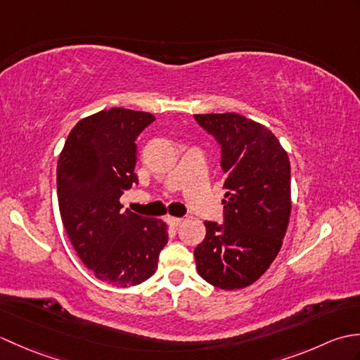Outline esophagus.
Masks as SVG:
<instances>
[{"label": "esophagus", "instance_id": "1", "mask_svg": "<svg viewBox=\"0 0 360 360\" xmlns=\"http://www.w3.org/2000/svg\"><path fill=\"white\" fill-rule=\"evenodd\" d=\"M182 221H184V219H182V218H176V217H168V218H167V223L170 224V226H173V227L179 226V224L182 223Z\"/></svg>", "mask_w": 360, "mask_h": 360}]
</instances>
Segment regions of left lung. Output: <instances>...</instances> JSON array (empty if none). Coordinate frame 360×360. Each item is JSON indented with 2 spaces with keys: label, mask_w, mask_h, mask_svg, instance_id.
<instances>
[{
  "label": "left lung",
  "mask_w": 360,
  "mask_h": 360,
  "mask_svg": "<svg viewBox=\"0 0 360 360\" xmlns=\"http://www.w3.org/2000/svg\"><path fill=\"white\" fill-rule=\"evenodd\" d=\"M221 148L226 179L223 223L205 221L196 271L219 289L257 281L277 257L290 213V165L278 139L235 112L195 114Z\"/></svg>",
  "instance_id": "obj_1"
}]
</instances>
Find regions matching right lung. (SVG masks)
Listing matches in <instances>:
<instances>
[{"instance_id": "right-lung-1", "label": "right lung", "mask_w": 360, "mask_h": 360, "mask_svg": "<svg viewBox=\"0 0 360 360\" xmlns=\"http://www.w3.org/2000/svg\"><path fill=\"white\" fill-rule=\"evenodd\" d=\"M156 117L110 108L82 119L57 164L60 215L77 255L98 280L136 286L158 267L168 241L162 219L122 210L120 196L137 184L139 134Z\"/></svg>"}]
</instances>
